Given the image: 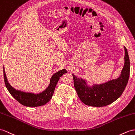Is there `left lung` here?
<instances>
[{
	"label": "left lung",
	"mask_w": 135,
	"mask_h": 135,
	"mask_svg": "<svg viewBox=\"0 0 135 135\" xmlns=\"http://www.w3.org/2000/svg\"><path fill=\"white\" fill-rule=\"evenodd\" d=\"M125 50L124 65L120 76L101 84L89 86L87 81L77 78L72 74L74 85L81 101L86 105L102 107L108 105L119 98L125 90L129 77L130 62L126 47Z\"/></svg>",
	"instance_id": "8db88e82"
}]
</instances>
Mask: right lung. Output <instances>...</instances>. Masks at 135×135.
<instances>
[{
    "mask_svg": "<svg viewBox=\"0 0 135 135\" xmlns=\"http://www.w3.org/2000/svg\"><path fill=\"white\" fill-rule=\"evenodd\" d=\"M66 73H67V71L64 69L54 73L50 78V84L48 87L42 92L34 94L33 93L25 92V91L16 90L12 87L8 83L4 71V68L3 67L4 83L9 93L19 103L23 105L29 107H39L47 103L53 95L55 88L56 86L58 81L62 75Z\"/></svg>",
    "mask_w": 135,
    "mask_h": 135,
    "instance_id": "right-lung-1",
    "label": "right lung"
}]
</instances>
